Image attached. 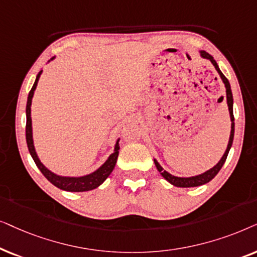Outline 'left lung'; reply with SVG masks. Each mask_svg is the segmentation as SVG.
<instances>
[{
  "mask_svg": "<svg viewBox=\"0 0 257 257\" xmlns=\"http://www.w3.org/2000/svg\"><path fill=\"white\" fill-rule=\"evenodd\" d=\"M200 53V56L202 57V59H207L209 60L211 63H213V66L215 67V69L220 75L222 82L224 83V87H225V98H227V104H228V110H229V116H230V121H231V126H230V136H229V141H228V146H227V149H225V152L223 155H222L221 160L218 161V162L215 164L213 168L208 169L207 172H204L202 174H200V175H195V176H190V177H179V176H175V175H172V174L167 172V170H164L162 167H161V164L157 162L156 159H154V163H155L157 170H159L161 175L164 177V180H167L170 184H173V186L175 187H179V188H190V187H198V186H202V184H206L209 182L214 179L215 176L217 175V173L220 172L222 166H223L225 160H227V156H228V153L229 150L231 148V145H232V140H234V132H235V122H234V114H232V104H234V101H232V94H231V88H230V83H229V81L227 80V77L224 76L223 74H222V71L220 70V68H218L216 61L213 59V56L209 55L208 53H206L204 50H200L198 51Z\"/></svg>",
  "mask_w": 257,
  "mask_h": 257,
  "instance_id": "left-lung-1",
  "label": "left lung"
}]
</instances>
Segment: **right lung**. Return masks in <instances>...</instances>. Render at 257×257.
<instances>
[{
	"mask_svg": "<svg viewBox=\"0 0 257 257\" xmlns=\"http://www.w3.org/2000/svg\"><path fill=\"white\" fill-rule=\"evenodd\" d=\"M55 57H51V59L48 61L55 60ZM43 70H40V73L37 74L36 80L34 82V85L30 90L28 95V101H27V108H26V115H27V125H26V139H27V145H28V149L30 155H32L34 162L36 163L37 168L41 170V173L46 176V179L49 181L50 183H53L55 187L60 188V189L66 190V191H89L93 190L95 188L100 187L102 183L107 180V177L110 175L112 170L115 168L116 161H117L118 157V150H119V145L118 141L119 139L116 140L115 147H114V153L110 154V156L105 160V162L102 164L100 168H97L95 172L87 174V175L83 176H62L57 175L47 168L44 164L41 162L39 155H37L35 146H34V139H33V123H32V101L34 97V93H35V89L37 87V83H39L40 76L42 75Z\"/></svg>",
	"mask_w": 257,
	"mask_h": 257,
	"instance_id": "add662e5",
	"label": "right lung"
}]
</instances>
